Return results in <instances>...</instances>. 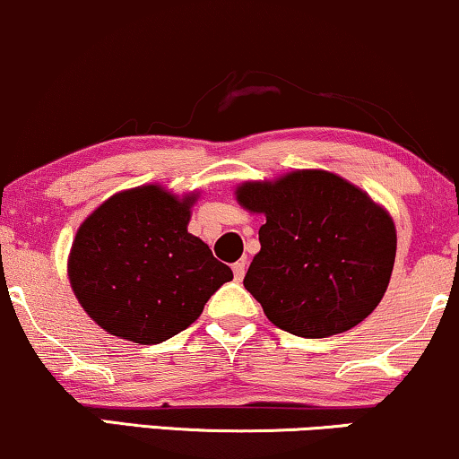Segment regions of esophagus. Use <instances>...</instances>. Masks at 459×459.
I'll use <instances>...</instances> for the list:
<instances>
[{"mask_svg":"<svg viewBox=\"0 0 459 459\" xmlns=\"http://www.w3.org/2000/svg\"><path fill=\"white\" fill-rule=\"evenodd\" d=\"M246 271H247V263L246 260H237L233 264V273H235V280L241 281L243 277H246Z\"/></svg>","mask_w":459,"mask_h":459,"instance_id":"obj_1","label":"esophagus"}]
</instances>
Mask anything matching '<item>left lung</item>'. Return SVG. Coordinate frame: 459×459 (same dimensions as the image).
I'll use <instances>...</instances> for the list:
<instances>
[{"instance_id":"8db88e82","label":"left lung","mask_w":459,"mask_h":459,"mask_svg":"<svg viewBox=\"0 0 459 459\" xmlns=\"http://www.w3.org/2000/svg\"><path fill=\"white\" fill-rule=\"evenodd\" d=\"M260 213V252L243 286L277 328L324 339L358 326L375 311L396 260L390 212L345 178L297 169L235 188Z\"/></svg>"}]
</instances>
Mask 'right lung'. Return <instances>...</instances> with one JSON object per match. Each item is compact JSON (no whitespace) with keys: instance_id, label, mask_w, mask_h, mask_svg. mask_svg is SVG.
I'll use <instances>...</instances> for the list:
<instances>
[{"instance_id":"add662e5","label":"right lung","mask_w":459,"mask_h":459,"mask_svg":"<svg viewBox=\"0 0 459 459\" xmlns=\"http://www.w3.org/2000/svg\"><path fill=\"white\" fill-rule=\"evenodd\" d=\"M199 196L143 184L112 195L80 224L67 275L97 326L139 345L162 343L199 320L212 294L233 280L188 233Z\"/></svg>"}]
</instances>
